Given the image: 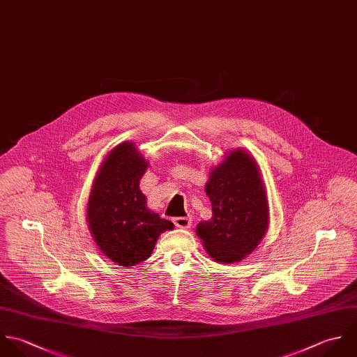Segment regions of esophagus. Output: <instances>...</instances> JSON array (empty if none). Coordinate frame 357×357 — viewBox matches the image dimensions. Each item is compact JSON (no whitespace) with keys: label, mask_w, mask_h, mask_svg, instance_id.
Masks as SVG:
<instances>
[{"label":"esophagus","mask_w":357,"mask_h":357,"mask_svg":"<svg viewBox=\"0 0 357 357\" xmlns=\"http://www.w3.org/2000/svg\"><path fill=\"white\" fill-rule=\"evenodd\" d=\"M174 223L179 229H189L192 225V219L186 216H178V218H174Z\"/></svg>","instance_id":"34e87169"}]
</instances>
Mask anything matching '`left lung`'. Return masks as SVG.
<instances>
[{
    "label": "left lung",
    "instance_id": "obj_1",
    "mask_svg": "<svg viewBox=\"0 0 357 357\" xmlns=\"http://www.w3.org/2000/svg\"><path fill=\"white\" fill-rule=\"evenodd\" d=\"M206 193L213 218L197 225V236L216 262H238L257 248L269 226L268 197L257 161L241 149L231 150L211 169Z\"/></svg>",
    "mask_w": 357,
    "mask_h": 357
}]
</instances>
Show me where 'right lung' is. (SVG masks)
<instances>
[{"mask_svg": "<svg viewBox=\"0 0 357 357\" xmlns=\"http://www.w3.org/2000/svg\"><path fill=\"white\" fill-rule=\"evenodd\" d=\"M147 161L132 142L109 151L95 176L86 219L99 250L120 266L147 259L160 234L174 223L146 207L139 182Z\"/></svg>", "mask_w": 357, "mask_h": 357, "instance_id": "obj_1", "label": "right lung"}]
</instances>
